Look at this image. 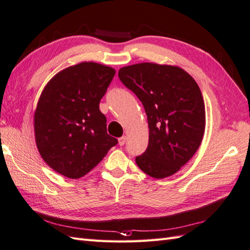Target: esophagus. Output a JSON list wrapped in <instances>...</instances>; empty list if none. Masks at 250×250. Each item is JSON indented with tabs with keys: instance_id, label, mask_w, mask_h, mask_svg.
I'll list each match as a JSON object with an SVG mask.
<instances>
[{
	"instance_id": "1",
	"label": "esophagus",
	"mask_w": 250,
	"mask_h": 250,
	"mask_svg": "<svg viewBox=\"0 0 250 250\" xmlns=\"http://www.w3.org/2000/svg\"><path fill=\"white\" fill-rule=\"evenodd\" d=\"M125 142H126V136H123V137H120L118 139V143H119L120 146H124V145L125 144Z\"/></svg>"
}]
</instances>
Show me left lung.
Instances as JSON below:
<instances>
[{"label":"left lung","mask_w":250,"mask_h":250,"mask_svg":"<svg viewBox=\"0 0 250 250\" xmlns=\"http://www.w3.org/2000/svg\"><path fill=\"white\" fill-rule=\"evenodd\" d=\"M118 77L147 114L148 148L136 156L137 166L156 179L173 175L204 138L206 109L198 84L182 68L154 62L123 67Z\"/></svg>","instance_id":"1"}]
</instances>
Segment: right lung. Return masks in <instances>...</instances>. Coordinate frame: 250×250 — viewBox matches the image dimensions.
Returning a JSON list of instances; mask_svg holds the SVG:
<instances>
[{
    "label": "right lung",
    "mask_w": 250,
    "mask_h": 250,
    "mask_svg": "<svg viewBox=\"0 0 250 250\" xmlns=\"http://www.w3.org/2000/svg\"><path fill=\"white\" fill-rule=\"evenodd\" d=\"M115 73L101 63L80 62L55 74L40 95L35 139L43 161L62 176H85L117 145L99 109Z\"/></svg>",
    "instance_id": "1"
}]
</instances>
